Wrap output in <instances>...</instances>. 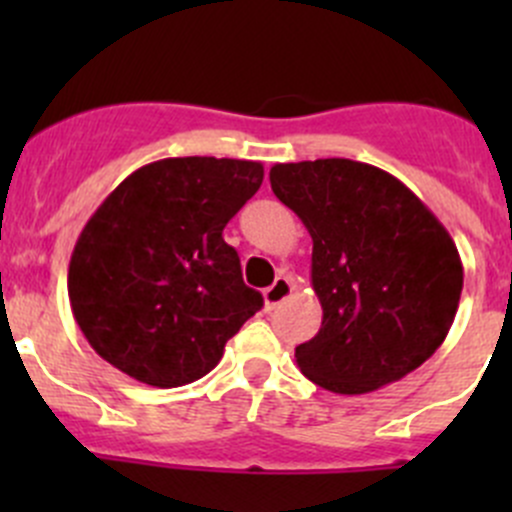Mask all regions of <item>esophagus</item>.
Here are the masks:
<instances>
[{
	"instance_id": "34e87169",
	"label": "esophagus",
	"mask_w": 512,
	"mask_h": 512,
	"mask_svg": "<svg viewBox=\"0 0 512 512\" xmlns=\"http://www.w3.org/2000/svg\"><path fill=\"white\" fill-rule=\"evenodd\" d=\"M262 294H265V307L275 309L277 304L285 302L289 294H292V282H289L285 275H280Z\"/></svg>"
}]
</instances>
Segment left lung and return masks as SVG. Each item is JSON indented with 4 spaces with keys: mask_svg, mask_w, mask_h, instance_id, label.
Returning a JSON list of instances; mask_svg holds the SVG:
<instances>
[{
    "mask_svg": "<svg viewBox=\"0 0 512 512\" xmlns=\"http://www.w3.org/2000/svg\"><path fill=\"white\" fill-rule=\"evenodd\" d=\"M277 198L312 235L322 327L294 349L334 394H369L418 369L446 339L463 289L456 242L386 170L349 158L277 163Z\"/></svg>",
    "mask_w": 512,
    "mask_h": 512,
    "instance_id": "obj_1",
    "label": "left lung"
}]
</instances>
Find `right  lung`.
<instances>
[{"instance_id":"obj_1","label":"right lung","mask_w":512,"mask_h":512,"mask_svg":"<svg viewBox=\"0 0 512 512\" xmlns=\"http://www.w3.org/2000/svg\"><path fill=\"white\" fill-rule=\"evenodd\" d=\"M255 160L163 158L128 175L81 230L69 299L94 352L158 389L218 366L262 307L225 225L260 190Z\"/></svg>"}]
</instances>
